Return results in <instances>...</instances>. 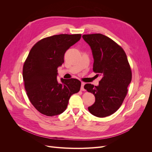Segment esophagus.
Listing matches in <instances>:
<instances>
[{
    "label": "esophagus",
    "instance_id": "esophagus-1",
    "mask_svg": "<svg viewBox=\"0 0 152 152\" xmlns=\"http://www.w3.org/2000/svg\"><path fill=\"white\" fill-rule=\"evenodd\" d=\"M84 85H85V83H83V82H82L81 83V91H85V89H84Z\"/></svg>",
    "mask_w": 152,
    "mask_h": 152
}]
</instances>
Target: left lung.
Instances as JSON below:
<instances>
[{"mask_svg":"<svg viewBox=\"0 0 152 152\" xmlns=\"http://www.w3.org/2000/svg\"><path fill=\"white\" fill-rule=\"evenodd\" d=\"M83 38L91 47L94 71L102 77L97 86H84L95 97L88 110L95 116L106 117L116 112L126 96L132 79L130 65L124 50L108 37L92 34H84Z\"/></svg>","mask_w":152,"mask_h":152,"instance_id":"8db88e82","label":"left lung"}]
</instances>
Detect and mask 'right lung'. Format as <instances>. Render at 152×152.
<instances>
[{
    "label": "right lung",
    "mask_w": 152,
    "mask_h": 152,
    "mask_svg": "<svg viewBox=\"0 0 152 152\" xmlns=\"http://www.w3.org/2000/svg\"><path fill=\"white\" fill-rule=\"evenodd\" d=\"M81 34H59L42 39L31 49L24 63L23 77L27 95L40 113L52 116L66 109L70 97L80 90L77 79L57 80L64 55L80 40Z\"/></svg>",
    "instance_id": "1"
}]
</instances>
